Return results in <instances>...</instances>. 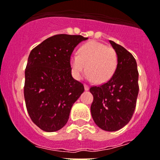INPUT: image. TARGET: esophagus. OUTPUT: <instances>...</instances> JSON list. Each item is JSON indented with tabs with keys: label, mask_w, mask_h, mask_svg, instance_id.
Listing matches in <instances>:
<instances>
[{
	"label": "esophagus",
	"mask_w": 160,
	"mask_h": 160,
	"mask_svg": "<svg viewBox=\"0 0 160 160\" xmlns=\"http://www.w3.org/2000/svg\"><path fill=\"white\" fill-rule=\"evenodd\" d=\"M84 89L85 91H88V90H89V86L87 84H84Z\"/></svg>",
	"instance_id": "obj_1"
}]
</instances>
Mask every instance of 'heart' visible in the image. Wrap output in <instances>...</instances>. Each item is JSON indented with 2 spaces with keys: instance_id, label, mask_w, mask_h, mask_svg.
<instances>
[{
  "instance_id": "obj_1",
  "label": "heart",
  "mask_w": 160,
  "mask_h": 160,
  "mask_svg": "<svg viewBox=\"0 0 160 160\" xmlns=\"http://www.w3.org/2000/svg\"><path fill=\"white\" fill-rule=\"evenodd\" d=\"M119 57L113 48L98 41H92L80 48L78 55L70 58L72 72L76 79H80L83 72H88V79L97 83L109 80L116 72Z\"/></svg>"
}]
</instances>
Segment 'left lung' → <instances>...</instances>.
I'll return each instance as SVG.
<instances>
[{
    "instance_id": "1",
    "label": "left lung",
    "mask_w": 160,
    "mask_h": 160,
    "mask_svg": "<svg viewBox=\"0 0 160 160\" xmlns=\"http://www.w3.org/2000/svg\"><path fill=\"white\" fill-rule=\"evenodd\" d=\"M109 42L118 54V67L106 83L91 87L94 97L91 112L101 129L116 131L128 124L134 112L139 91L138 71L132 54L114 41Z\"/></svg>"
}]
</instances>
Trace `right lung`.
<instances>
[{
	"label": "right lung",
	"mask_w": 160,
	"mask_h": 160,
	"mask_svg": "<svg viewBox=\"0 0 160 160\" xmlns=\"http://www.w3.org/2000/svg\"><path fill=\"white\" fill-rule=\"evenodd\" d=\"M87 37L58 34L31 51L25 70L24 98L32 121L41 130L54 132L67 123L71 108L84 91L72 77L70 57Z\"/></svg>",
	"instance_id": "obj_1"
}]
</instances>
